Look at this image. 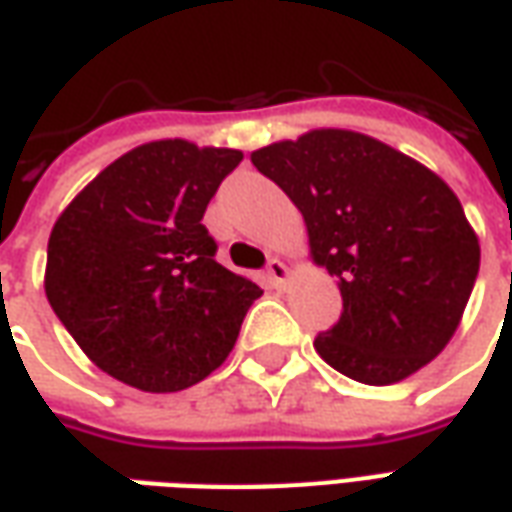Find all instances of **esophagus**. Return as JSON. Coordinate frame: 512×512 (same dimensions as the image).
<instances>
[{
  "instance_id": "obj_1",
  "label": "esophagus",
  "mask_w": 512,
  "mask_h": 512,
  "mask_svg": "<svg viewBox=\"0 0 512 512\" xmlns=\"http://www.w3.org/2000/svg\"><path fill=\"white\" fill-rule=\"evenodd\" d=\"M266 271H268V279H271V282H274L277 288H282V285H285V282H288V277H290L288 263H285V260H279V257H271V260H268Z\"/></svg>"
}]
</instances>
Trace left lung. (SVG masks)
Listing matches in <instances>:
<instances>
[{"mask_svg": "<svg viewBox=\"0 0 512 512\" xmlns=\"http://www.w3.org/2000/svg\"><path fill=\"white\" fill-rule=\"evenodd\" d=\"M307 224L343 315L315 351L359 384L414 376L447 348L480 271V241L444 180L381 139L315 128L252 153Z\"/></svg>", "mask_w": 512, "mask_h": 512, "instance_id": "1", "label": "left lung"}]
</instances>
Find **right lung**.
<instances>
[{
  "label": "right lung",
  "instance_id": "obj_1",
  "mask_svg": "<svg viewBox=\"0 0 512 512\" xmlns=\"http://www.w3.org/2000/svg\"><path fill=\"white\" fill-rule=\"evenodd\" d=\"M241 158L189 139L145 142L101 169L51 227L46 299L117 381L180 392L233 351L263 290L213 260L202 213Z\"/></svg>",
  "mask_w": 512,
  "mask_h": 512
}]
</instances>
